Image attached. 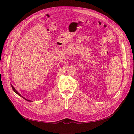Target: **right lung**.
<instances>
[{
  "label": "right lung",
  "mask_w": 134,
  "mask_h": 134,
  "mask_svg": "<svg viewBox=\"0 0 134 134\" xmlns=\"http://www.w3.org/2000/svg\"><path fill=\"white\" fill-rule=\"evenodd\" d=\"M11 87H12V88L13 89V91H14V92H15L16 93H17V94L18 95H19V96H20V97H22V98H23V99H25V100H27V101H29V102H31L30 100H27V99H25V98L24 97H23L22 96H21V95H20V94H19V93H18V92H17V91H16V89H15V88H14V87H13V86H12V85H11Z\"/></svg>",
  "instance_id": "1"
}]
</instances>
